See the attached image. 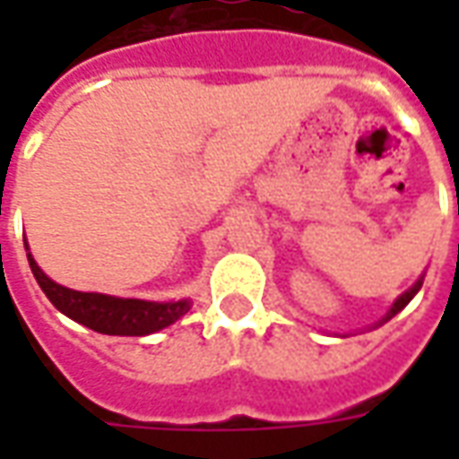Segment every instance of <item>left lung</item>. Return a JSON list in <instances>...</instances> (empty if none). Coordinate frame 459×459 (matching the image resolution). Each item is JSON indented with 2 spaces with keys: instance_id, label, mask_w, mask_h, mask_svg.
Wrapping results in <instances>:
<instances>
[{
  "instance_id": "1",
  "label": "left lung",
  "mask_w": 459,
  "mask_h": 459,
  "mask_svg": "<svg viewBox=\"0 0 459 459\" xmlns=\"http://www.w3.org/2000/svg\"><path fill=\"white\" fill-rule=\"evenodd\" d=\"M423 288V275H420V278L415 280V285L411 290H405L403 295H401V298H395V302L394 305H391V309H388V312H385V317L381 319V322H378V325H384V322H388V319L391 317H395V315H398V312H401V309L405 307V305H408V302H411V299L415 298V295H418V290Z\"/></svg>"
}]
</instances>
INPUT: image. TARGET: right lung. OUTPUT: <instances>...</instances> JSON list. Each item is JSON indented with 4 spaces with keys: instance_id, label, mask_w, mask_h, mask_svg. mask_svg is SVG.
<instances>
[{
    "instance_id": "1",
    "label": "right lung",
    "mask_w": 459,
    "mask_h": 459,
    "mask_svg": "<svg viewBox=\"0 0 459 459\" xmlns=\"http://www.w3.org/2000/svg\"><path fill=\"white\" fill-rule=\"evenodd\" d=\"M24 248L29 250V243L24 240ZM31 273H34L39 288L51 299L58 312L71 317L78 325L110 334V337H147L160 329L169 327L177 319H181L191 309V299H177V302H150V299L134 298H115V295H103V292H78V290L64 288L46 275L39 268V263L26 253Z\"/></svg>"
}]
</instances>
